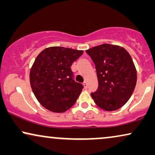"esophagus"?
<instances>
[{"instance_id": "1", "label": "esophagus", "mask_w": 155, "mask_h": 155, "mask_svg": "<svg viewBox=\"0 0 155 155\" xmlns=\"http://www.w3.org/2000/svg\"><path fill=\"white\" fill-rule=\"evenodd\" d=\"M83 85H84V89H87V87H88V84H87V81H84V83H83Z\"/></svg>"}]
</instances>
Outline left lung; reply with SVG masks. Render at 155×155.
<instances>
[{
  "label": "left lung",
  "instance_id": "left-lung-1",
  "mask_svg": "<svg viewBox=\"0 0 155 155\" xmlns=\"http://www.w3.org/2000/svg\"><path fill=\"white\" fill-rule=\"evenodd\" d=\"M95 64L99 87L91 95L98 107L114 111L130 99L137 84L132 58L123 47L104 44L86 51Z\"/></svg>",
  "mask_w": 155,
  "mask_h": 155
}]
</instances>
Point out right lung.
I'll use <instances>...</instances> for the list:
<instances>
[{"instance_id": "obj_1", "label": "right lung", "mask_w": 155, "mask_h": 155, "mask_svg": "<svg viewBox=\"0 0 155 155\" xmlns=\"http://www.w3.org/2000/svg\"><path fill=\"white\" fill-rule=\"evenodd\" d=\"M83 51L61 46L45 48L30 71V83L37 100L53 112L62 113L75 104L83 89L73 79L71 64Z\"/></svg>"}]
</instances>
